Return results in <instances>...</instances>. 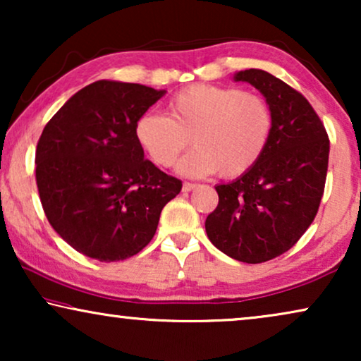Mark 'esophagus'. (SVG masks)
<instances>
[{"mask_svg":"<svg viewBox=\"0 0 361 361\" xmlns=\"http://www.w3.org/2000/svg\"><path fill=\"white\" fill-rule=\"evenodd\" d=\"M195 184H190V182H184V185H182V190L184 192H190V190H194L195 189Z\"/></svg>","mask_w":361,"mask_h":361,"instance_id":"obj_1","label":"esophagus"}]
</instances>
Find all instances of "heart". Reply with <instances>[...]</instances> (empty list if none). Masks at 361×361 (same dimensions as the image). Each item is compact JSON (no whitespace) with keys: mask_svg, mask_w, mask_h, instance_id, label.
<instances>
[{"mask_svg":"<svg viewBox=\"0 0 361 361\" xmlns=\"http://www.w3.org/2000/svg\"><path fill=\"white\" fill-rule=\"evenodd\" d=\"M169 116L147 111L137 118V145L156 164L169 167L182 151L195 147L177 164L187 177L219 172L235 179L264 154L273 135V111L256 93L197 83L169 100Z\"/></svg>","mask_w":361,"mask_h":361,"instance_id":"1","label":"heart"}]
</instances>
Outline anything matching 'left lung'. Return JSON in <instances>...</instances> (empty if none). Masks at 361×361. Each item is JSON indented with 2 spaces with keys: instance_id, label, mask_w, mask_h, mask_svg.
Returning <instances> with one entry per match:
<instances>
[{
  "instance_id": "1",
  "label": "left lung",
  "mask_w": 361,
  "mask_h": 361,
  "mask_svg": "<svg viewBox=\"0 0 361 361\" xmlns=\"http://www.w3.org/2000/svg\"><path fill=\"white\" fill-rule=\"evenodd\" d=\"M248 82L273 111V135L261 159L238 179L215 187L219 205L205 220L209 240L230 258L258 264L298 243L317 215L330 142L324 123L298 90L250 68Z\"/></svg>"
}]
</instances>
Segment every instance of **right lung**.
Returning a JSON list of instances; mask_svg holds the SVG:
<instances>
[{
    "label": "right lung",
    "instance_id": "obj_1",
    "mask_svg": "<svg viewBox=\"0 0 361 361\" xmlns=\"http://www.w3.org/2000/svg\"><path fill=\"white\" fill-rule=\"evenodd\" d=\"M166 90L98 80L68 98L36 149V182L52 228L88 258L121 261L145 248L182 182L145 159L135 125Z\"/></svg>",
    "mask_w": 361,
    "mask_h": 361
}]
</instances>
